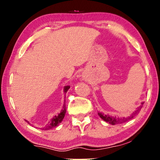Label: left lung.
Listing matches in <instances>:
<instances>
[{
    "label": "left lung",
    "mask_w": 160,
    "mask_h": 160,
    "mask_svg": "<svg viewBox=\"0 0 160 160\" xmlns=\"http://www.w3.org/2000/svg\"><path fill=\"white\" fill-rule=\"evenodd\" d=\"M143 102H141V106H139L136 108L134 112H133L130 116H129L128 117H112V116H110L108 114H104V113L98 112V115L100 116V117L102 119H103L105 122H108V123L112 124V125H114V124H122L124 122H128V120L132 119L133 117H135V115H137L138 113H139V111L141 110L142 107L143 106Z\"/></svg>",
    "instance_id": "left-lung-1"
}]
</instances>
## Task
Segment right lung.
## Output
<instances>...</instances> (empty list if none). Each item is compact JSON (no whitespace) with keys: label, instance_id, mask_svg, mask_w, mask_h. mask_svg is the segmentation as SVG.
Wrapping results in <instances>:
<instances>
[{"label":"right lung","instance_id":"obj_1","mask_svg":"<svg viewBox=\"0 0 160 160\" xmlns=\"http://www.w3.org/2000/svg\"><path fill=\"white\" fill-rule=\"evenodd\" d=\"M69 88H70L69 86H65L64 87V92L66 93L67 91L69 89ZM65 112H66V106H65V103H64V105H63V107H62V109L61 110L60 113H59L58 115L54 116V117H52L51 121H50L45 127H43V128H41V129H42L43 130H50V129H52L53 128H55V127H57V126H58L59 124L61 123L63 120V118H64V117H65ZM25 121L27 122L28 124H30L29 122H28V120H25Z\"/></svg>","mask_w":160,"mask_h":160}]
</instances>
